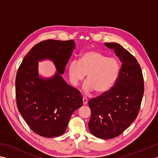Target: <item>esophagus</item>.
Here are the masks:
<instances>
[{
	"label": "esophagus",
	"mask_w": 158,
	"mask_h": 158,
	"mask_svg": "<svg viewBox=\"0 0 158 158\" xmlns=\"http://www.w3.org/2000/svg\"><path fill=\"white\" fill-rule=\"evenodd\" d=\"M88 103V99L85 97L83 98V105H86Z\"/></svg>",
	"instance_id": "obj_1"
}]
</instances>
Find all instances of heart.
<instances>
[{
    "mask_svg": "<svg viewBox=\"0 0 158 158\" xmlns=\"http://www.w3.org/2000/svg\"><path fill=\"white\" fill-rule=\"evenodd\" d=\"M120 65L116 59L107 57L96 51L82 54L80 61H72L69 65V76L74 86L79 84L87 75L83 86L85 93L94 91L98 94L107 92L115 84L120 73Z\"/></svg>",
    "mask_w": 158,
    "mask_h": 158,
    "instance_id": "1",
    "label": "heart"
}]
</instances>
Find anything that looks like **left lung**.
<instances>
[{
    "instance_id": "obj_1",
    "label": "left lung",
    "mask_w": 158,
    "mask_h": 158,
    "mask_svg": "<svg viewBox=\"0 0 158 158\" xmlns=\"http://www.w3.org/2000/svg\"><path fill=\"white\" fill-rule=\"evenodd\" d=\"M121 62L118 78L109 92L88 101L91 117L89 130L98 138L118 136L134 121L144 94L140 65L133 55L117 43H105Z\"/></svg>"
}]
</instances>
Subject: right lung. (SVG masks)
Masks as SVG:
<instances>
[{
  "label": "right lung",
  "instance_id": "add662e5",
  "mask_svg": "<svg viewBox=\"0 0 158 158\" xmlns=\"http://www.w3.org/2000/svg\"><path fill=\"white\" fill-rule=\"evenodd\" d=\"M75 48L74 40H45L31 49L18 70V111L29 127L41 136L62 135L73 113L83 105L80 92L68 84L61 75ZM44 60L52 61L56 69L50 77L39 74L38 62Z\"/></svg>",
  "mask_w": 158,
  "mask_h": 158
}]
</instances>
